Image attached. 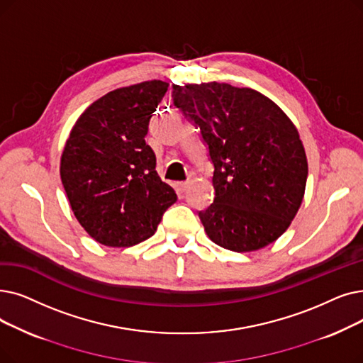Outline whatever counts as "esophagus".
Returning a JSON list of instances; mask_svg holds the SVG:
<instances>
[{
    "instance_id": "esophagus-1",
    "label": "esophagus",
    "mask_w": 363,
    "mask_h": 363,
    "mask_svg": "<svg viewBox=\"0 0 363 363\" xmlns=\"http://www.w3.org/2000/svg\"><path fill=\"white\" fill-rule=\"evenodd\" d=\"M188 185H190V182L188 181H185V182H178V191L179 193H184L186 188H188Z\"/></svg>"
}]
</instances>
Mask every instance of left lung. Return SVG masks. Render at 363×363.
<instances>
[{"label": "left lung", "mask_w": 363, "mask_h": 363, "mask_svg": "<svg viewBox=\"0 0 363 363\" xmlns=\"http://www.w3.org/2000/svg\"><path fill=\"white\" fill-rule=\"evenodd\" d=\"M173 104L200 128L213 163L209 239L234 252L276 242L301 206L308 164L291 118L262 93L227 83L173 84Z\"/></svg>", "instance_id": "1"}]
</instances>
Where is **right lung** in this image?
<instances>
[{"instance_id": "1", "label": "right lung", "mask_w": 363, "mask_h": 363, "mask_svg": "<svg viewBox=\"0 0 363 363\" xmlns=\"http://www.w3.org/2000/svg\"><path fill=\"white\" fill-rule=\"evenodd\" d=\"M169 83L116 89L78 117L60 157L71 209L91 239L129 247L150 239L177 193L155 170L148 124Z\"/></svg>"}]
</instances>
